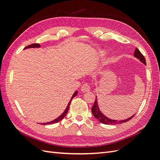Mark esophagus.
<instances>
[{"label": "esophagus", "instance_id": "34e87169", "mask_svg": "<svg viewBox=\"0 0 160 160\" xmlns=\"http://www.w3.org/2000/svg\"><path fill=\"white\" fill-rule=\"evenodd\" d=\"M81 90L82 92L83 93H85V92H88L90 91V86L88 83H85L83 85V86L81 88Z\"/></svg>", "mask_w": 160, "mask_h": 160}]
</instances>
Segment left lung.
<instances>
[{
  "label": "left lung",
  "mask_w": 160,
  "mask_h": 160,
  "mask_svg": "<svg viewBox=\"0 0 160 160\" xmlns=\"http://www.w3.org/2000/svg\"><path fill=\"white\" fill-rule=\"evenodd\" d=\"M134 57L138 59V60H139L141 61L142 63H143L145 65H146V59H145V57H143V55L142 54L140 51L138 50V48L135 49L134 51ZM91 111H92V113L94 115V117L99 120L101 123H104V124H110V125H115V124H121V123H123L125 122H128L129 120H130L132 119L133 116L135 115H133L132 116H131L130 118H128V119H125L123 120H115V119H111L108 118V117H106V116L101 113V111L99 109V107L98 105V97L96 96V98L95 100V103L93 105V107L91 108Z\"/></svg>",
  "instance_id": "1"
}]
</instances>
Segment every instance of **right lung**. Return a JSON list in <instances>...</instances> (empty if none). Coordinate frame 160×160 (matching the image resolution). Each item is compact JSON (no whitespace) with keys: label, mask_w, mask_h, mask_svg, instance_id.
<instances>
[{"label":"right lung","mask_w":160,"mask_h":160,"mask_svg":"<svg viewBox=\"0 0 160 160\" xmlns=\"http://www.w3.org/2000/svg\"><path fill=\"white\" fill-rule=\"evenodd\" d=\"M41 47V45L38 44V43H37V44H32V45H28V46H27V47H25V49H29V48H40ZM77 93H78V91H76L75 93H73V95H72V97H71V100L69 101V103H68V105H67V108H66V109H65V110L63 111V113H62L60 116H59V117H58L57 119H54V120H52V121H51V122H47V123H41V124H42V125H47V124H51V123H57V122H60V121L61 120V119H63L64 118H65V116L66 115V114L67 113V111H68V110H69V105H70V103H71V100H72V99H73L77 95Z\"/></svg>","instance_id":"obj_1"}]
</instances>
